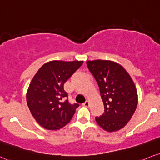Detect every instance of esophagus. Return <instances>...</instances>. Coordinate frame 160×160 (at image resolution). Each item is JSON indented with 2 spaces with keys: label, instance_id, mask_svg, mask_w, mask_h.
<instances>
[{
  "label": "esophagus",
  "instance_id": "esophagus-1",
  "mask_svg": "<svg viewBox=\"0 0 160 160\" xmlns=\"http://www.w3.org/2000/svg\"><path fill=\"white\" fill-rule=\"evenodd\" d=\"M82 105H83L84 107H88V106H89V102H88V101H86L85 103H82Z\"/></svg>",
  "mask_w": 160,
  "mask_h": 160
}]
</instances>
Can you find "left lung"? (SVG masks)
Listing matches in <instances>:
<instances>
[{
    "instance_id": "8db88e82",
    "label": "left lung",
    "mask_w": 160,
    "mask_h": 160,
    "mask_svg": "<svg viewBox=\"0 0 160 160\" xmlns=\"http://www.w3.org/2000/svg\"><path fill=\"white\" fill-rule=\"evenodd\" d=\"M86 65L98 84L104 112L95 120L108 132L128 124L138 103L137 91L132 78L122 65L108 60L87 61Z\"/></svg>"
}]
</instances>
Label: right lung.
Segmentation results:
<instances>
[{
	"label": "right lung",
	"instance_id": "obj_1",
	"mask_svg": "<svg viewBox=\"0 0 160 160\" xmlns=\"http://www.w3.org/2000/svg\"><path fill=\"white\" fill-rule=\"evenodd\" d=\"M82 65V61H51L43 65L32 78L27 103L38 124L50 130H59L72 120L78 103L68 101L65 82Z\"/></svg>",
	"mask_w": 160,
	"mask_h": 160
}]
</instances>
